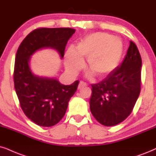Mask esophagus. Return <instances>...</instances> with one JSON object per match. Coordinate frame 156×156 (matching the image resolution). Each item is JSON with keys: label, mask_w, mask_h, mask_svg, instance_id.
<instances>
[{"label": "esophagus", "mask_w": 156, "mask_h": 156, "mask_svg": "<svg viewBox=\"0 0 156 156\" xmlns=\"http://www.w3.org/2000/svg\"><path fill=\"white\" fill-rule=\"evenodd\" d=\"M86 86H87V84H86L85 82L82 81V80H81V81H80L79 85H78V89H82V88L86 87Z\"/></svg>", "instance_id": "1"}]
</instances>
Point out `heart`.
Listing matches in <instances>:
<instances>
[{
	"instance_id": "1",
	"label": "heart",
	"mask_w": 156,
	"mask_h": 156,
	"mask_svg": "<svg viewBox=\"0 0 156 156\" xmlns=\"http://www.w3.org/2000/svg\"><path fill=\"white\" fill-rule=\"evenodd\" d=\"M124 45L121 39L104 32L88 35L78 42L76 48L66 52V67L75 73L83 66V58H87L88 68L99 78L112 73L121 62Z\"/></svg>"
}]
</instances>
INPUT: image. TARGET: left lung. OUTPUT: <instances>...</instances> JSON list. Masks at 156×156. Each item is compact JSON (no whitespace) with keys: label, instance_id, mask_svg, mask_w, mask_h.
<instances>
[{"label":"left lung","instance_id":"obj_1","mask_svg":"<svg viewBox=\"0 0 156 156\" xmlns=\"http://www.w3.org/2000/svg\"><path fill=\"white\" fill-rule=\"evenodd\" d=\"M141 66L138 49L130 41L122 64L101 82L91 85L90 109L101 125H117L133 112L140 93Z\"/></svg>","mask_w":156,"mask_h":156}]
</instances>
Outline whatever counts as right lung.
I'll return each mask as SVG.
<instances>
[{
	"label": "right lung",
	"mask_w": 156,
	"mask_h": 156,
	"mask_svg": "<svg viewBox=\"0 0 156 156\" xmlns=\"http://www.w3.org/2000/svg\"><path fill=\"white\" fill-rule=\"evenodd\" d=\"M75 31L71 28L34 29L18 48L13 72L16 93L23 113L37 125L52 127L62 119L79 81L65 86L55 78L34 76L29 68L31 56L40 49L50 47L62 58L67 42Z\"/></svg>",
	"instance_id": "obj_1"
}]
</instances>
